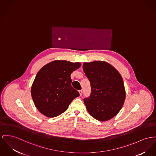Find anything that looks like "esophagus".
Returning a JSON list of instances; mask_svg holds the SVG:
<instances>
[{
    "label": "esophagus",
    "instance_id": "obj_1",
    "mask_svg": "<svg viewBox=\"0 0 156 156\" xmlns=\"http://www.w3.org/2000/svg\"><path fill=\"white\" fill-rule=\"evenodd\" d=\"M79 92L80 95V96H82V94H83V91H82V90H80Z\"/></svg>",
    "mask_w": 156,
    "mask_h": 156
}]
</instances>
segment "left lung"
Masks as SVG:
<instances>
[{
    "instance_id": "8db88e82",
    "label": "left lung",
    "mask_w": 156,
    "mask_h": 156,
    "mask_svg": "<svg viewBox=\"0 0 156 156\" xmlns=\"http://www.w3.org/2000/svg\"><path fill=\"white\" fill-rule=\"evenodd\" d=\"M83 70L91 86L90 95L83 100L88 112L100 121L111 119L120 111L125 99L121 74L112 65L101 61L84 62Z\"/></svg>"
}]
</instances>
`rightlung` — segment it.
<instances>
[{
  "instance_id": "1",
  "label": "right lung",
  "mask_w": 156,
  "mask_h": 156,
  "mask_svg": "<svg viewBox=\"0 0 156 156\" xmlns=\"http://www.w3.org/2000/svg\"><path fill=\"white\" fill-rule=\"evenodd\" d=\"M81 66L80 62L55 60L37 73L32 85V98L37 109L53 118L62 114L80 94L72 86L70 75Z\"/></svg>"
}]
</instances>
